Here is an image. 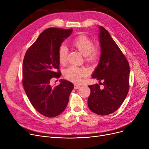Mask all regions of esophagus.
Returning a JSON list of instances; mask_svg holds the SVG:
<instances>
[{
	"label": "esophagus",
	"instance_id": "esophagus-1",
	"mask_svg": "<svg viewBox=\"0 0 149 149\" xmlns=\"http://www.w3.org/2000/svg\"><path fill=\"white\" fill-rule=\"evenodd\" d=\"M80 88V85H78V84H75L74 85V89H79Z\"/></svg>",
	"mask_w": 149,
	"mask_h": 149
}]
</instances>
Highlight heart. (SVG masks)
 Here are the masks:
<instances>
[{
	"instance_id": "obj_1",
	"label": "heart",
	"mask_w": 149,
	"mask_h": 149,
	"mask_svg": "<svg viewBox=\"0 0 149 149\" xmlns=\"http://www.w3.org/2000/svg\"><path fill=\"white\" fill-rule=\"evenodd\" d=\"M72 46L84 57L85 60L93 63L97 61L99 57L100 50L98 47L93 46L91 39L85 35H80L74 38L70 42ZM68 50L64 45L60 46L58 50V61L63 65L66 63ZM64 76L70 81L75 83L80 82L82 77L87 76L86 70L80 68L70 66L64 72Z\"/></svg>"
}]
</instances>
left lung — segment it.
Listing matches in <instances>:
<instances>
[{"mask_svg": "<svg viewBox=\"0 0 149 149\" xmlns=\"http://www.w3.org/2000/svg\"><path fill=\"white\" fill-rule=\"evenodd\" d=\"M99 41L101 56L92 79L103 83L90 85L88 103L91 111L97 115H107L118 109L126 98L129 89L130 67L127 60L108 31L100 26Z\"/></svg>", "mask_w": 149, "mask_h": 149, "instance_id": "8db88e82", "label": "left lung"}]
</instances>
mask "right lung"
<instances>
[{
  "label": "right lung",
  "instance_id": "obj_1",
  "mask_svg": "<svg viewBox=\"0 0 149 149\" xmlns=\"http://www.w3.org/2000/svg\"><path fill=\"white\" fill-rule=\"evenodd\" d=\"M72 31V28L45 29L26 51L23 59L22 83L26 94L36 110L49 118L65 111L74 87L71 82L65 80H60L57 86L50 83L52 78L58 79L61 75L58 50Z\"/></svg>",
  "mask_w": 149,
  "mask_h": 149
}]
</instances>
